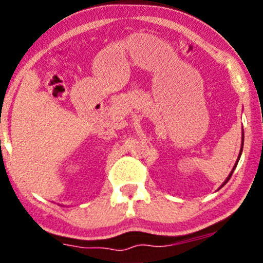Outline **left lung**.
Masks as SVG:
<instances>
[{
	"label": "left lung",
	"mask_w": 263,
	"mask_h": 263,
	"mask_svg": "<svg viewBox=\"0 0 263 263\" xmlns=\"http://www.w3.org/2000/svg\"><path fill=\"white\" fill-rule=\"evenodd\" d=\"M242 147H243V132H242V146H241V152H240V155H238V159H237L236 164H234L233 170H232V173L229 174V176H228V178H227V180H225V182L222 183V185H221V187H224V185L227 184V183H228V180H229V179H231V176H232V174H233V171H234V170H236V167H237V163H238V160H240V157H241V154H242Z\"/></svg>",
	"instance_id": "left-lung-1"
}]
</instances>
